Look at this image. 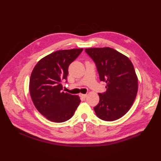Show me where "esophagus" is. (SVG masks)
<instances>
[{"label":"esophagus","mask_w":161,"mask_h":161,"mask_svg":"<svg viewBox=\"0 0 161 161\" xmlns=\"http://www.w3.org/2000/svg\"><path fill=\"white\" fill-rule=\"evenodd\" d=\"M80 95L81 97H82V98H84V99H85V98H86V97H87V94H82V93H81V94H80Z\"/></svg>","instance_id":"1"}]
</instances>
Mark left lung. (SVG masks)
Masks as SVG:
<instances>
[{"instance_id":"1","label":"left lung","mask_w":161,"mask_h":161,"mask_svg":"<svg viewBox=\"0 0 161 161\" xmlns=\"http://www.w3.org/2000/svg\"><path fill=\"white\" fill-rule=\"evenodd\" d=\"M96 64L100 80L107 83V91L98 93L99 104L94 107L97 116L114 121L125 115L138 93V77L129 58L108 47L85 49Z\"/></svg>"}]
</instances>
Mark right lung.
Masks as SVG:
<instances>
[{
    "mask_svg": "<svg viewBox=\"0 0 161 161\" xmlns=\"http://www.w3.org/2000/svg\"><path fill=\"white\" fill-rule=\"evenodd\" d=\"M83 48L57 50L40 59L30 79V93L36 108L48 120L63 122L73 117L80 98L62 91L68 66Z\"/></svg>",
    "mask_w": 161,
    "mask_h": 161,
    "instance_id": "1",
    "label": "right lung"
}]
</instances>
